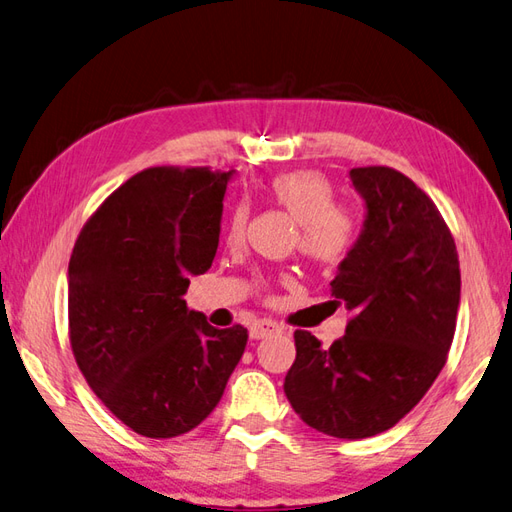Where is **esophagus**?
Here are the masks:
<instances>
[{
	"mask_svg": "<svg viewBox=\"0 0 512 512\" xmlns=\"http://www.w3.org/2000/svg\"><path fill=\"white\" fill-rule=\"evenodd\" d=\"M274 333H281V324L274 322V320H268V318L255 320L253 326H251V337L253 339H264V337H270Z\"/></svg>",
	"mask_w": 512,
	"mask_h": 512,
	"instance_id": "1",
	"label": "esophagus"
}]
</instances>
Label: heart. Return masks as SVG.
<instances>
[{
	"mask_svg": "<svg viewBox=\"0 0 512 512\" xmlns=\"http://www.w3.org/2000/svg\"><path fill=\"white\" fill-rule=\"evenodd\" d=\"M264 199L296 218L294 246L313 264H339L359 240L357 212L335 201L333 183L318 170H287L274 175L264 186ZM246 220L248 209L238 203L227 220L229 242L242 238Z\"/></svg>",
	"mask_w": 512,
	"mask_h": 512,
	"instance_id": "1",
	"label": "heart"
}]
</instances>
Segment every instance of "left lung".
I'll return each instance as SVG.
<instances>
[{"instance_id":"obj_1","label":"left lung","mask_w":512,"mask_h":512,"mask_svg":"<svg viewBox=\"0 0 512 512\" xmlns=\"http://www.w3.org/2000/svg\"><path fill=\"white\" fill-rule=\"evenodd\" d=\"M368 203L361 238L331 281L346 335L322 348L296 331L285 396L305 424L337 439L396 426L448 361L461 300L450 227L430 196L389 166L352 168Z\"/></svg>"}]
</instances>
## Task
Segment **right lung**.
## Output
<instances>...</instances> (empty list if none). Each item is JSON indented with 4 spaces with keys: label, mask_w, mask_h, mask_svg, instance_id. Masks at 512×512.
I'll list each match as a JSON object with an SVG mask.
<instances>
[{
    "label": "right lung",
    "mask_w": 512,
    "mask_h": 512,
    "mask_svg": "<svg viewBox=\"0 0 512 512\" xmlns=\"http://www.w3.org/2000/svg\"><path fill=\"white\" fill-rule=\"evenodd\" d=\"M231 173L151 166L86 220L69 261V342L125 426L170 439L216 409L248 331L214 329L183 294L212 266Z\"/></svg>",
    "instance_id": "1"
}]
</instances>
